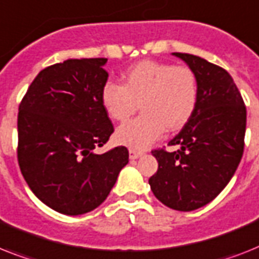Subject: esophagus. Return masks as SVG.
Returning <instances> with one entry per match:
<instances>
[{
	"label": "esophagus",
	"mask_w": 259,
	"mask_h": 259,
	"mask_svg": "<svg viewBox=\"0 0 259 259\" xmlns=\"http://www.w3.org/2000/svg\"><path fill=\"white\" fill-rule=\"evenodd\" d=\"M142 155V153L141 151H137V150H133V149H130L129 150V157L130 159H138Z\"/></svg>",
	"instance_id": "34e87169"
}]
</instances>
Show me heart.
<instances>
[{"label":"heart","mask_w":259,"mask_h":259,"mask_svg":"<svg viewBox=\"0 0 259 259\" xmlns=\"http://www.w3.org/2000/svg\"><path fill=\"white\" fill-rule=\"evenodd\" d=\"M123 85L106 81L101 104L114 121H126L134 111L140 117L115 132L117 142L144 150L162 136L165 127L180 130L194 113L198 100L197 77L189 68L157 61H141L122 74Z\"/></svg>","instance_id":"heart-1"}]
</instances>
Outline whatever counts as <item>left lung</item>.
I'll return each instance as SVG.
<instances>
[{
	"instance_id": "left-lung-1",
	"label": "left lung",
	"mask_w": 259,
	"mask_h": 259,
	"mask_svg": "<svg viewBox=\"0 0 259 259\" xmlns=\"http://www.w3.org/2000/svg\"><path fill=\"white\" fill-rule=\"evenodd\" d=\"M197 77L198 100L188 123L170 141L177 151L154 150L149 185L170 209L191 211L211 202L229 184L243 154L246 108L232 75L201 57L173 53Z\"/></svg>"
}]
</instances>
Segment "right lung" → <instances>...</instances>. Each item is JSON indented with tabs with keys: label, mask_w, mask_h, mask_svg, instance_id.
Listing matches in <instances>:
<instances>
[{
	"label": "right lung",
	"mask_w": 259,
	"mask_h": 259,
	"mask_svg": "<svg viewBox=\"0 0 259 259\" xmlns=\"http://www.w3.org/2000/svg\"><path fill=\"white\" fill-rule=\"evenodd\" d=\"M108 58H70L44 69L18 108V163L34 195L66 215L104 202L123 166L125 146L97 154L114 132L101 104Z\"/></svg>",
	"instance_id": "right-lung-1"
}]
</instances>
